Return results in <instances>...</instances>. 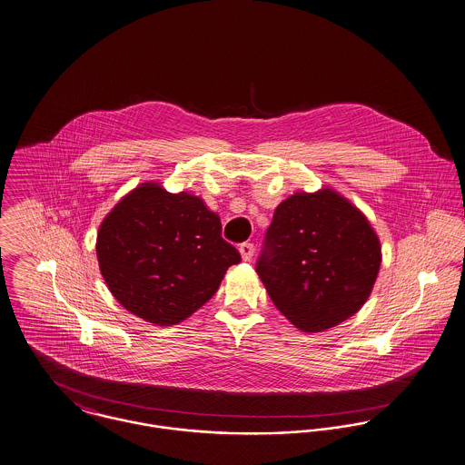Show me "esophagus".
Listing matches in <instances>:
<instances>
[{
  "label": "esophagus",
  "instance_id": "34e87169",
  "mask_svg": "<svg viewBox=\"0 0 465 465\" xmlns=\"http://www.w3.org/2000/svg\"><path fill=\"white\" fill-rule=\"evenodd\" d=\"M240 253H242V257H243V261H251V257L253 255V245L251 242H245V243H242L240 245Z\"/></svg>",
  "mask_w": 465,
  "mask_h": 465
}]
</instances>
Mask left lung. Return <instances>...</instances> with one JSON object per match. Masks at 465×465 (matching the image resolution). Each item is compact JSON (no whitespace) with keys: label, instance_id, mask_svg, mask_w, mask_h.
<instances>
[{"label":"left lung","instance_id":"1","mask_svg":"<svg viewBox=\"0 0 465 465\" xmlns=\"http://www.w3.org/2000/svg\"><path fill=\"white\" fill-rule=\"evenodd\" d=\"M381 262V242L368 218L323 188L277 206L255 272L296 329L322 332L364 305Z\"/></svg>","mask_w":465,"mask_h":465}]
</instances>
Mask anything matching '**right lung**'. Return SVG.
<instances>
[{
  "instance_id": "right-lung-1",
  "label": "right lung",
  "mask_w": 465,
  "mask_h": 465,
  "mask_svg": "<svg viewBox=\"0 0 465 465\" xmlns=\"http://www.w3.org/2000/svg\"><path fill=\"white\" fill-rule=\"evenodd\" d=\"M101 275L123 307L154 325H175L212 298L240 252L201 197L158 183L129 192L99 225Z\"/></svg>"
}]
</instances>
